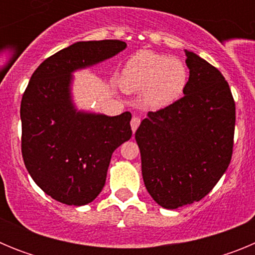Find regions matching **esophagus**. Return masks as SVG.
<instances>
[{"instance_id": "obj_1", "label": "esophagus", "mask_w": 255, "mask_h": 255, "mask_svg": "<svg viewBox=\"0 0 255 255\" xmlns=\"http://www.w3.org/2000/svg\"><path fill=\"white\" fill-rule=\"evenodd\" d=\"M130 125H131V130L132 132L136 131V129L139 128V125H140V119L139 117H132L131 119V123H130Z\"/></svg>"}]
</instances>
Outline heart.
Returning a JSON list of instances; mask_svg holds the SVG:
<instances>
[{
  "label": "heart",
  "mask_w": 255,
  "mask_h": 255,
  "mask_svg": "<svg viewBox=\"0 0 255 255\" xmlns=\"http://www.w3.org/2000/svg\"><path fill=\"white\" fill-rule=\"evenodd\" d=\"M188 83V70L182 61L149 51L132 56L120 76L128 93L143 92L141 101L148 108H162L181 97Z\"/></svg>",
  "instance_id": "obj_1"
}]
</instances>
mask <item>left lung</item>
Masks as SVG:
<instances>
[{"label": "left lung", "mask_w": 255, "mask_h": 255, "mask_svg": "<svg viewBox=\"0 0 255 255\" xmlns=\"http://www.w3.org/2000/svg\"><path fill=\"white\" fill-rule=\"evenodd\" d=\"M189 80L184 97L148 112L135 132L141 173L155 203L176 209L206 197L229 167L235 102L224 75L185 51Z\"/></svg>", "instance_id": "8db88e82"}]
</instances>
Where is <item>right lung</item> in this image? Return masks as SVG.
<instances>
[{
  "instance_id": "obj_1",
  "label": "right lung",
  "mask_w": 255,
  "mask_h": 255,
  "mask_svg": "<svg viewBox=\"0 0 255 255\" xmlns=\"http://www.w3.org/2000/svg\"><path fill=\"white\" fill-rule=\"evenodd\" d=\"M123 40L76 42L44 60L22 94L21 153L31 179L60 203L84 206L98 197L111 155L131 138V114L78 111L71 74L114 57Z\"/></svg>"
}]
</instances>
